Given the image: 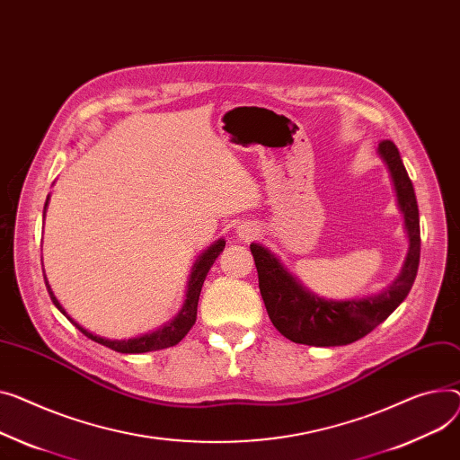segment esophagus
<instances>
[{
    "mask_svg": "<svg viewBox=\"0 0 460 460\" xmlns=\"http://www.w3.org/2000/svg\"><path fill=\"white\" fill-rule=\"evenodd\" d=\"M238 236L242 238V240H252V238H255L257 236V229L253 227V226H240L238 227Z\"/></svg>",
    "mask_w": 460,
    "mask_h": 460,
    "instance_id": "1",
    "label": "esophagus"
}]
</instances>
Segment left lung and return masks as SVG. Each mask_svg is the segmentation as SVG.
I'll use <instances>...</instances> for the list:
<instances>
[{"label": "left lung", "mask_w": 460, "mask_h": 460, "mask_svg": "<svg viewBox=\"0 0 460 460\" xmlns=\"http://www.w3.org/2000/svg\"><path fill=\"white\" fill-rule=\"evenodd\" d=\"M379 153L385 159L397 203L403 210L411 248L402 275L385 292L376 297L351 301H327L305 290L296 278L281 266L266 248L252 243V255L259 273V288L268 316L283 336L296 344L329 348L351 344L379 323H383L411 292L420 264V214L412 181L403 166L392 140L379 142Z\"/></svg>", "instance_id": "left-lung-1"}]
</instances>
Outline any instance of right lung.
I'll return each instance as SVG.
<instances>
[{
	"mask_svg": "<svg viewBox=\"0 0 460 460\" xmlns=\"http://www.w3.org/2000/svg\"><path fill=\"white\" fill-rule=\"evenodd\" d=\"M48 205V203H46ZM44 212H46V207H44ZM226 248V242L220 240L214 243L212 248L207 250V253H203L199 257V261L194 264V270H192V275H190V283H189V292H187V301H185V307H182V311L179 313V316L164 325L163 329L151 332V334H144L140 336V339H131V341H109V339H102V336H96L88 332L86 329H83L79 323H75L68 314L66 311L60 307V303L57 301V297L53 296L46 278V288L49 292V297L53 301L55 307L63 313L84 336H88L90 341H94L102 346H107L118 353H147V351H157V349H164V348H170V346H175L177 342H181L182 339H185V334L190 331V327L194 325L196 322V314H198V301H199V292H201V287H203V281L207 278V273L210 270V266L214 264V261L218 259V255L224 252Z\"/></svg>",
	"mask_w": 460,
	"mask_h": 460,
	"instance_id": "1",
	"label": "right lung"
}]
</instances>
